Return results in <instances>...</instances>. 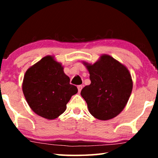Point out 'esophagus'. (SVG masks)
Returning a JSON list of instances; mask_svg holds the SVG:
<instances>
[{
  "instance_id": "esophagus-1",
  "label": "esophagus",
  "mask_w": 158,
  "mask_h": 158,
  "mask_svg": "<svg viewBox=\"0 0 158 158\" xmlns=\"http://www.w3.org/2000/svg\"><path fill=\"white\" fill-rule=\"evenodd\" d=\"M82 88H83V86H82L81 85H78V86H77V89H78L79 93L81 92V90H82Z\"/></svg>"
}]
</instances>
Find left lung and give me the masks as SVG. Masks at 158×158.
Returning <instances> with one entry per match:
<instances>
[{
  "instance_id": "obj_1",
  "label": "left lung",
  "mask_w": 158,
  "mask_h": 158,
  "mask_svg": "<svg viewBox=\"0 0 158 158\" xmlns=\"http://www.w3.org/2000/svg\"><path fill=\"white\" fill-rule=\"evenodd\" d=\"M83 63L91 81L81 91L89 112L101 121L114 118L123 110L132 93L133 83L129 70L107 54L102 55L93 65Z\"/></svg>"
}]
</instances>
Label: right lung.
Instances as JSON below:
<instances>
[{"mask_svg": "<svg viewBox=\"0 0 158 158\" xmlns=\"http://www.w3.org/2000/svg\"><path fill=\"white\" fill-rule=\"evenodd\" d=\"M22 90L32 110L48 120L62 114L72 96L78 92L53 56H46L27 69Z\"/></svg>", "mask_w": 158, "mask_h": 158, "instance_id": "right-lung-1", "label": "right lung"}]
</instances>
